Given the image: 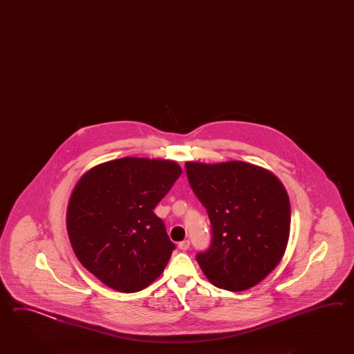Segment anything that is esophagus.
<instances>
[{
	"label": "esophagus",
	"mask_w": 354,
	"mask_h": 354,
	"mask_svg": "<svg viewBox=\"0 0 354 354\" xmlns=\"http://www.w3.org/2000/svg\"><path fill=\"white\" fill-rule=\"evenodd\" d=\"M178 247L180 248L181 251H188L189 247H190V242H189L188 239L183 241V242H179Z\"/></svg>",
	"instance_id": "1"
}]
</instances>
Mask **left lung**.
I'll return each instance as SVG.
<instances>
[{"label": "left lung", "instance_id": "obj_1", "mask_svg": "<svg viewBox=\"0 0 354 354\" xmlns=\"http://www.w3.org/2000/svg\"><path fill=\"white\" fill-rule=\"evenodd\" d=\"M189 184L212 225L208 250L196 254L214 286L250 289L279 265L290 234L289 195L281 181L242 161L185 162Z\"/></svg>", "mask_w": 354, "mask_h": 354}]
</instances>
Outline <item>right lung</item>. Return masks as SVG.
<instances>
[{"mask_svg":"<svg viewBox=\"0 0 354 354\" xmlns=\"http://www.w3.org/2000/svg\"><path fill=\"white\" fill-rule=\"evenodd\" d=\"M169 160L122 158L91 169L66 213L75 256L112 289L136 292L162 274L175 250L155 207L180 176Z\"/></svg>","mask_w":354,"mask_h":354,"instance_id":"right-lung-1","label":"right lung"}]
</instances>
